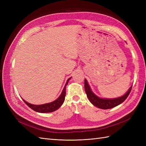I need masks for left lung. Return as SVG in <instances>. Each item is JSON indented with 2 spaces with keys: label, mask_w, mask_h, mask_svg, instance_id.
<instances>
[{
  "label": "left lung",
  "mask_w": 146,
  "mask_h": 146,
  "mask_svg": "<svg viewBox=\"0 0 146 146\" xmlns=\"http://www.w3.org/2000/svg\"><path fill=\"white\" fill-rule=\"evenodd\" d=\"M131 89L132 86L130 87L127 92L125 95L122 96V97L111 99L102 98L97 97V95L94 94V92L92 91L90 87L87 80L85 79V90L88 100L95 107L99 108H102V109H110V108H113L120 105V104H122L127 98L130 92L131 91Z\"/></svg>",
  "instance_id": "left-lung-1"
}]
</instances>
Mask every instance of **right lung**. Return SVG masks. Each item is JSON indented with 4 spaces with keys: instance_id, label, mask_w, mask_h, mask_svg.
I'll list each match as a JSON object with an SVG mask.
<instances>
[{
    "instance_id": "add662e5",
    "label": "right lung",
    "mask_w": 146,
    "mask_h": 146,
    "mask_svg": "<svg viewBox=\"0 0 146 146\" xmlns=\"http://www.w3.org/2000/svg\"><path fill=\"white\" fill-rule=\"evenodd\" d=\"M71 78H70L67 80L66 84H65L64 88L63 90V91H62V93L61 94L60 97H59L56 100L53 102H50V103L42 104V105H33V104H31L28 103V102H27L26 100H24V99H23V100L24 102V103H25L27 106L29 107L33 110L37 111V112L49 113V112H52V111L56 110L61 106L62 104H63V102L64 101L65 96H66V86L68 83L69 80L71 79Z\"/></svg>"
}]
</instances>
